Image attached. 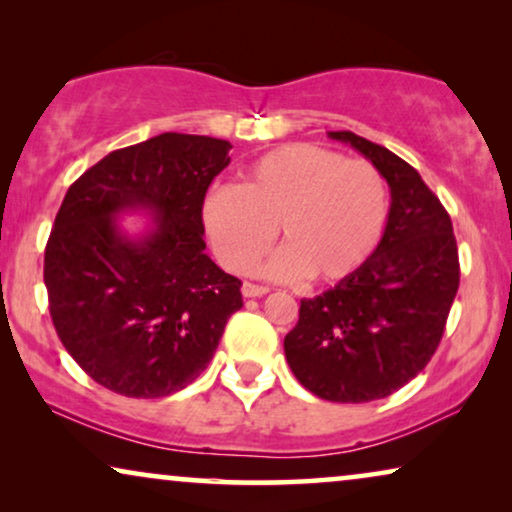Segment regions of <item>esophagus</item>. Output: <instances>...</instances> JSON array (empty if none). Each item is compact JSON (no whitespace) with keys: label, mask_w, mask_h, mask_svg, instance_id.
Masks as SVG:
<instances>
[{"label":"esophagus","mask_w":512,"mask_h":512,"mask_svg":"<svg viewBox=\"0 0 512 512\" xmlns=\"http://www.w3.org/2000/svg\"><path fill=\"white\" fill-rule=\"evenodd\" d=\"M268 291H270L268 286H258V284H251V282H244L242 284V296L244 298H261Z\"/></svg>","instance_id":"esophagus-1"}]
</instances>
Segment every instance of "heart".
I'll return each mask as SVG.
<instances>
[{
	"label": "heart",
	"mask_w": 512,
	"mask_h": 512,
	"mask_svg": "<svg viewBox=\"0 0 512 512\" xmlns=\"http://www.w3.org/2000/svg\"><path fill=\"white\" fill-rule=\"evenodd\" d=\"M387 209V184L366 160L286 144L244 167L237 188H214L202 221L228 270H249L277 228L284 247L263 265L265 275L331 284L368 261L382 240Z\"/></svg>",
	"instance_id": "b5f03b06"
}]
</instances>
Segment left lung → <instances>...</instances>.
I'll return each instance as SVG.
<instances>
[{
	"label": "left lung",
	"instance_id": "8db88e82",
	"mask_svg": "<svg viewBox=\"0 0 512 512\" xmlns=\"http://www.w3.org/2000/svg\"><path fill=\"white\" fill-rule=\"evenodd\" d=\"M328 137L359 151L389 184L387 226L359 270L300 300L284 354L314 396L368 403L415 380L436 352L459 289L457 240L415 167L349 130Z\"/></svg>",
	"mask_w": 512,
	"mask_h": 512
}]
</instances>
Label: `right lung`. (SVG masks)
Here are the masks:
<instances>
[{"mask_svg": "<svg viewBox=\"0 0 512 512\" xmlns=\"http://www.w3.org/2000/svg\"><path fill=\"white\" fill-rule=\"evenodd\" d=\"M230 149L163 132L69 186L46 244L48 307L62 345L102 387L130 398L186 389L242 307V282L202 237V202ZM125 213L147 214L142 234L124 230Z\"/></svg>", "mask_w": 512, "mask_h": 512, "instance_id": "1", "label": "right lung"}]
</instances>
